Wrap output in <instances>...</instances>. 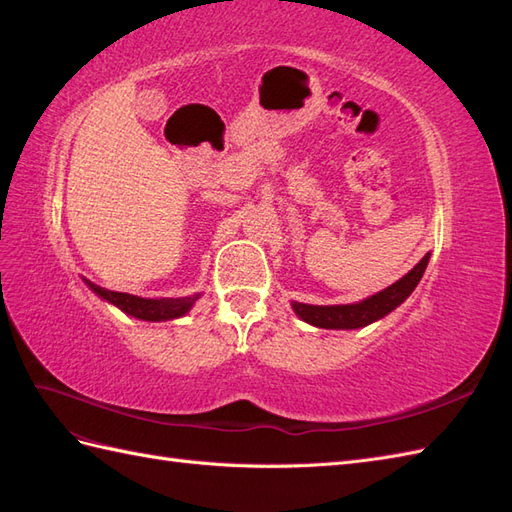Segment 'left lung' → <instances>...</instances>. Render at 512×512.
Returning <instances> with one entry per match:
<instances>
[{
  "label": "left lung",
  "mask_w": 512,
  "mask_h": 512,
  "mask_svg": "<svg viewBox=\"0 0 512 512\" xmlns=\"http://www.w3.org/2000/svg\"><path fill=\"white\" fill-rule=\"evenodd\" d=\"M429 254H425L416 262V267L408 271L401 280L384 288L382 292H376L374 297H367L365 301L350 303V305H307V303H292L294 314L301 320L314 324L318 329H361L367 324L384 318L391 314L395 307L404 303L416 284L421 282V277L427 269Z\"/></svg>",
  "instance_id": "8db88e82"
}]
</instances>
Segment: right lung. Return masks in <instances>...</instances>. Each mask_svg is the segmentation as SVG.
<instances>
[{"mask_svg":"<svg viewBox=\"0 0 512 512\" xmlns=\"http://www.w3.org/2000/svg\"><path fill=\"white\" fill-rule=\"evenodd\" d=\"M85 284L94 290L100 299L119 307L121 312H126L134 318L149 320V322L181 318L190 312L192 305L200 297V294H194V297H181V299H143V297H134V294H128V292L106 290L89 280H85Z\"/></svg>","mask_w":512,"mask_h":512,"instance_id":"1","label":"right lung"}]
</instances>
